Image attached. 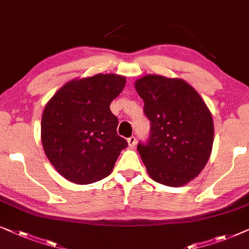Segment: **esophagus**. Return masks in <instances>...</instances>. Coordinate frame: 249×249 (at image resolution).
<instances>
[{"instance_id": "esophagus-1", "label": "esophagus", "mask_w": 249, "mask_h": 249, "mask_svg": "<svg viewBox=\"0 0 249 249\" xmlns=\"http://www.w3.org/2000/svg\"><path fill=\"white\" fill-rule=\"evenodd\" d=\"M127 142H128V147L130 148H134L135 144H137V138L135 137H131L127 139Z\"/></svg>"}]
</instances>
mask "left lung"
I'll use <instances>...</instances> for the list:
<instances>
[{
    "label": "left lung",
    "mask_w": 249,
    "mask_h": 249,
    "mask_svg": "<svg viewBox=\"0 0 249 249\" xmlns=\"http://www.w3.org/2000/svg\"><path fill=\"white\" fill-rule=\"evenodd\" d=\"M150 121L147 142L138 151L152 180L181 187L203 171L211 156V111L192 86L178 78L147 75L135 82Z\"/></svg>",
    "instance_id": "obj_1"
}]
</instances>
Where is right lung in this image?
<instances>
[{
    "mask_svg": "<svg viewBox=\"0 0 249 249\" xmlns=\"http://www.w3.org/2000/svg\"><path fill=\"white\" fill-rule=\"evenodd\" d=\"M126 79L98 74L68 82L53 95L42 116V143L46 157L68 181L89 184L111 173L127 141L117 134L111 101Z\"/></svg>",
    "mask_w": 249,
    "mask_h": 249,
    "instance_id": "right-lung-1",
    "label": "right lung"
}]
</instances>
